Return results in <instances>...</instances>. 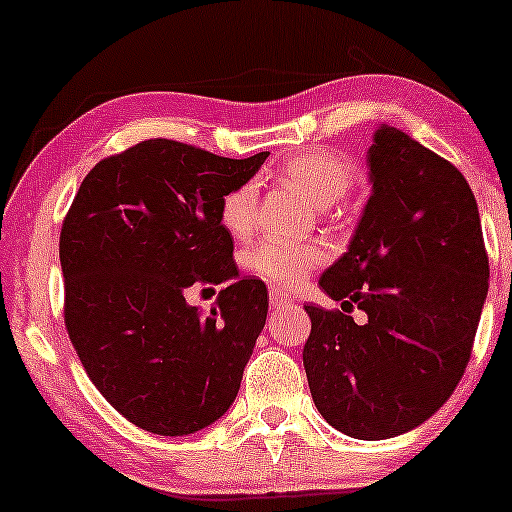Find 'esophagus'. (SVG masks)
<instances>
[{
  "mask_svg": "<svg viewBox=\"0 0 512 512\" xmlns=\"http://www.w3.org/2000/svg\"><path fill=\"white\" fill-rule=\"evenodd\" d=\"M293 300L289 296H284L279 289H272L270 291V307H289Z\"/></svg>",
  "mask_w": 512,
  "mask_h": 512,
  "instance_id": "obj_1",
  "label": "esophagus"
}]
</instances>
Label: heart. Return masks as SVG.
Here are the masks:
<instances>
[{
	"label": "heart",
	"mask_w": 512,
	"mask_h": 512,
	"mask_svg": "<svg viewBox=\"0 0 512 512\" xmlns=\"http://www.w3.org/2000/svg\"><path fill=\"white\" fill-rule=\"evenodd\" d=\"M279 177L296 186L312 205L331 207L345 198L354 186V165L331 151H303L279 167ZM258 188L254 181L230 188L221 200V223L233 237L251 233L256 219ZM326 249L319 242H279L265 240L247 251V268L265 282L277 286H296L307 272L324 263Z\"/></svg>",
	"instance_id": "obj_1"
}]
</instances>
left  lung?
Instances as JSON below:
<instances>
[{
    "mask_svg": "<svg viewBox=\"0 0 512 512\" xmlns=\"http://www.w3.org/2000/svg\"><path fill=\"white\" fill-rule=\"evenodd\" d=\"M368 149L373 193L345 254L319 279L342 310L305 305L314 405L333 429L384 440L424 424L471 359L489 261L464 174L380 125ZM369 319L356 325L353 307Z\"/></svg>",
    "mask_w": 512,
    "mask_h": 512,
    "instance_id": "8db88e82",
    "label": "left lung"
}]
</instances>
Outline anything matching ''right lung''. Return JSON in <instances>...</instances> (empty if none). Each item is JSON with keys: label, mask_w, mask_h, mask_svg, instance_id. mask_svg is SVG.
Segmentation results:
<instances>
[{"label": "right lung", "mask_w": 512, "mask_h": 512, "mask_svg": "<svg viewBox=\"0 0 512 512\" xmlns=\"http://www.w3.org/2000/svg\"><path fill=\"white\" fill-rule=\"evenodd\" d=\"M270 153L233 160L146 139L86 174L60 233L65 326L111 408L158 436L214 424L240 391L268 317V289L242 279L219 209ZM209 318L185 303L222 283Z\"/></svg>", "instance_id": "1"}]
</instances>
